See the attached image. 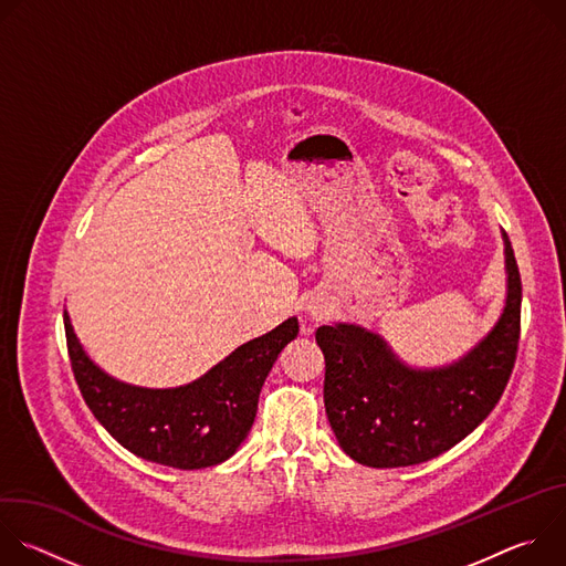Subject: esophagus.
<instances>
[{
  "label": "esophagus",
  "instance_id": "34e87169",
  "mask_svg": "<svg viewBox=\"0 0 566 566\" xmlns=\"http://www.w3.org/2000/svg\"><path fill=\"white\" fill-rule=\"evenodd\" d=\"M306 311H308V315H311V319H315V322H322L325 319L327 315H329V304L327 302H322V300H311L308 304H306Z\"/></svg>",
  "mask_w": 566,
  "mask_h": 566
}]
</instances>
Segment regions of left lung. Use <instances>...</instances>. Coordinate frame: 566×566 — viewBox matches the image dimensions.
<instances>
[{"mask_svg":"<svg viewBox=\"0 0 566 566\" xmlns=\"http://www.w3.org/2000/svg\"><path fill=\"white\" fill-rule=\"evenodd\" d=\"M506 239L509 297L497 327L461 363L415 371L356 325L319 327L325 408L340 448L369 468L430 461L465 439L500 402L515 367L522 329V277Z\"/></svg>","mask_w":566,"mask_h":566,"instance_id":"1","label":"left lung"}]
</instances>
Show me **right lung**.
I'll return each mask as SVG.
<instances>
[{"label": "right lung", "mask_w": 566, "mask_h": 566, "mask_svg": "<svg viewBox=\"0 0 566 566\" xmlns=\"http://www.w3.org/2000/svg\"><path fill=\"white\" fill-rule=\"evenodd\" d=\"M71 371L87 408L129 452L151 463L199 470L226 461L251 432L262 385L297 319L234 349L199 380L177 389H143L103 374L80 347L64 313Z\"/></svg>", "instance_id": "obj_1"}]
</instances>
